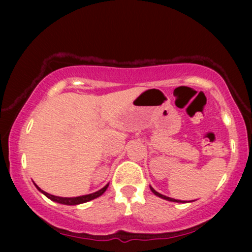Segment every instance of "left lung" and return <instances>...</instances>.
I'll return each mask as SVG.
<instances>
[{
	"label": "left lung",
	"mask_w": 252,
	"mask_h": 252,
	"mask_svg": "<svg viewBox=\"0 0 252 252\" xmlns=\"http://www.w3.org/2000/svg\"><path fill=\"white\" fill-rule=\"evenodd\" d=\"M150 189H151V191L154 192L155 195L156 196H158V197H160V198H164V199H166V201H171V202H181V201H179V199H174V198H171V197H167V196H165V195H161V194H159V192H157L156 190H155L154 188H151L150 187Z\"/></svg>",
	"instance_id": "8db88e82"
}]
</instances>
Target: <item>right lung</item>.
Wrapping results in <instances>:
<instances>
[{
  "label": "right lung",
  "mask_w": 252,
  "mask_h": 252,
  "mask_svg": "<svg viewBox=\"0 0 252 252\" xmlns=\"http://www.w3.org/2000/svg\"><path fill=\"white\" fill-rule=\"evenodd\" d=\"M36 186V185H35ZM109 185H106L105 187H103L102 189H99L98 191L96 192H93V194H89V195H84V196H78V197H58V196H54V195H50L48 194V192L43 191L42 189H40L39 187L36 186V188L39 189L41 192H43L44 195L47 196L48 198H50L51 201L54 202H57V203H61V204H66V205H77V204H81V203H86L88 201H92V199H94L96 197H98V196H101L103 192L106 190V188H108Z\"/></svg>",
  "instance_id": "obj_1"
}]
</instances>
